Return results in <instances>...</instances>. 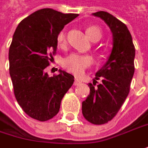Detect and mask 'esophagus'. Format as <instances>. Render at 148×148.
<instances>
[{"instance_id":"esophagus-1","label":"esophagus","mask_w":148,"mask_h":148,"mask_svg":"<svg viewBox=\"0 0 148 148\" xmlns=\"http://www.w3.org/2000/svg\"><path fill=\"white\" fill-rule=\"evenodd\" d=\"M79 84H81V82H80V80L77 77H76L75 78V82H74V85L78 86Z\"/></svg>"}]
</instances>
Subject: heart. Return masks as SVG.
<instances>
[{"label": "heart", "instance_id": "obj_1", "mask_svg": "<svg viewBox=\"0 0 148 148\" xmlns=\"http://www.w3.org/2000/svg\"><path fill=\"white\" fill-rule=\"evenodd\" d=\"M86 34L93 41H99L102 36L101 29L97 26H90L86 28ZM56 42L59 46H64L66 42V31L61 30L56 36ZM94 59L91 55H83L72 52L64 58L62 66L65 69L75 74H82L84 71L92 66Z\"/></svg>", "mask_w": 148, "mask_h": 148}]
</instances>
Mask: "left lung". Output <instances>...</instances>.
I'll return each instance as SVG.
<instances>
[{
  "label": "left lung",
  "instance_id": "1",
  "mask_svg": "<svg viewBox=\"0 0 148 148\" xmlns=\"http://www.w3.org/2000/svg\"><path fill=\"white\" fill-rule=\"evenodd\" d=\"M109 26L113 48L107 63L96 73L90 95L82 102V114L89 122L101 125L113 119L128 96L134 74L135 47L127 26L106 11L93 13ZM97 79L102 83L96 85Z\"/></svg>",
  "mask_w": 148,
  "mask_h": 148
}]
</instances>
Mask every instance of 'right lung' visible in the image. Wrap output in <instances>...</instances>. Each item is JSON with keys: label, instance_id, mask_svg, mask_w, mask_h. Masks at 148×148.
<instances>
[{"label": "right lung", "instance_id": "add662e5", "mask_svg": "<svg viewBox=\"0 0 148 148\" xmlns=\"http://www.w3.org/2000/svg\"><path fill=\"white\" fill-rule=\"evenodd\" d=\"M78 14L50 8L35 11L16 27L9 49V71L14 95L32 118L45 122L58 113L63 97L74 82L64 71L49 77L45 69L56 55L57 33Z\"/></svg>", "mask_w": 148, "mask_h": 148}]
</instances>
